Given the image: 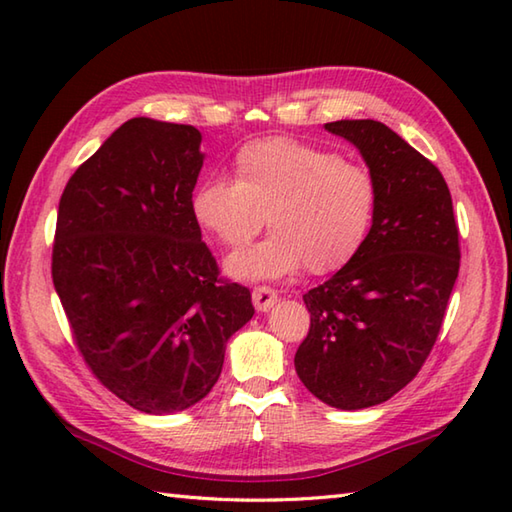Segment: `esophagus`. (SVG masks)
I'll return each mask as SVG.
<instances>
[{"label":"esophagus","mask_w":512,"mask_h":512,"mask_svg":"<svg viewBox=\"0 0 512 512\" xmlns=\"http://www.w3.org/2000/svg\"><path fill=\"white\" fill-rule=\"evenodd\" d=\"M277 303V292L268 286L253 288V306L259 312H268Z\"/></svg>","instance_id":"esophagus-1"}]
</instances>
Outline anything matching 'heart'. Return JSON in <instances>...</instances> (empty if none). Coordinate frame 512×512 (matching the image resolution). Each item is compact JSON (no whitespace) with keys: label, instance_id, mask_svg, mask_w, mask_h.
Wrapping results in <instances>:
<instances>
[{"label":"heart","instance_id":"b5f03b06","mask_svg":"<svg viewBox=\"0 0 512 512\" xmlns=\"http://www.w3.org/2000/svg\"><path fill=\"white\" fill-rule=\"evenodd\" d=\"M235 178L211 176L193 189L195 224L217 244L244 248L264 228L273 235L226 259L242 281L336 273L361 253L376 222L380 189L365 165L295 138H264L233 158Z\"/></svg>","mask_w":512,"mask_h":512}]
</instances>
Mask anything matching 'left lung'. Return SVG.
<instances>
[{
    "instance_id": "1",
    "label": "left lung",
    "mask_w": 512,
    "mask_h": 512,
    "mask_svg": "<svg viewBox=\"0 0 512 512\" xmlns=\"http://www.w3.org/2000/svg\"><path fill=\"white\" fill-rule=\"evenodd\" d=\"M361 151L380 202L372 235L350 264L303 295L308 336L301 383L325 405H380L409 385L436 343L460 270L447 182L431 160L378 121L325 123Z\"/></svg>"
}]
</instances>
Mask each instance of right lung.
<instances>
[{
    "instance_id": "right-lung-1",
    "label": "right lung",
    "mask_w": 512,
    "mask_h": 512,
    "mask_svg": "<svg viewBox=\"0 0 512 512\" xmlns=\"http://www.w3.org/2000/svg\"><path fill=\"white\" fill-rule=\"evenodd\" d=\"M200 143L191 125L123 123L65 184L54 233V290L83 361L156 416L209 394L255 314L250 290L220 279L189 209Z\"/></svg>"
}]
</instances>
